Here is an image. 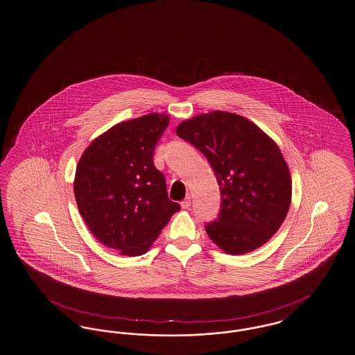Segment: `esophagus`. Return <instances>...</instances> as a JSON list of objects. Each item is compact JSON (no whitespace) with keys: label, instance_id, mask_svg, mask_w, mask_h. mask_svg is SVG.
I'll return each mask as SVG.
<instances>
[{"label":"esophagus","instance_id":"esophagus-1","mask_svg":"<svg viewBox=\"0 0 355 355\" xmlns=\"http://www.w3.org/2000/svg\"><path fill=\"white\" fill-rule=\"evenodd\" d=\"M191 206V202H190V197H187V198L184 199V200H182L181 202V207L182 209H184V210H187L189 207Z\"/></svg>","mask_w":355,"mask_h":355}]
</instances>
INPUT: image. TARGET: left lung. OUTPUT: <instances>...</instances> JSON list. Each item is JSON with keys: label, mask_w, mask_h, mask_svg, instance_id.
Returning <instances> with one entry per match:
<instances>
[{"label": "left lung", "mask_w": 355, "mask_h": 355, "mask_svg": "<svg viewBox=\"0 0 355 355\" xmlns=\"http://www.w3.org/2000/svg\"><path fill=\"white\" fill-rule=\"evenodd\" d=\"M175 133L205 155L219 184L220 213L206 225L209 238L230 255L270 241L292 200L291 171L277 144L251 120L223 111L184 120Z\"/></svg>", "instance_id": "left-lung-1"}]
</instances>
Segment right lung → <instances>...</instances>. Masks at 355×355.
Segmentation results:
<instances>
[{"label":"right lung","instance_id":"1","mask_svg":"<svg viewBox=\"0 0 355 355\" xmlns=\"http://www.w3.org/2000/svg\"><path fill=\"white\" fill-rule=\"evenodd\" d=\"M166 114L119 123L91 142L80 157L73 193L94 236L123 256L144 255L181 206L168 197L153 164Z\"/></svg>","mask_w":355,"mask_h":355}]
</instances>
